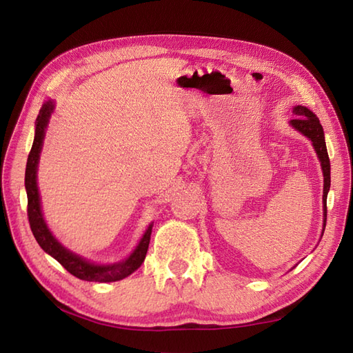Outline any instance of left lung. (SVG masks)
Returning <instances> with one entry per match:
<instances>
[{
    "mask_svg": "<svg viewBox=\"0 0 353 353\" xmlns=\"http://www.w3.org/2000/svg\"><path fill=\"white\" fill-rule=\"evenodd\" d=\"M292 114L296 115V118L291 119L290 124L312 142V145L316 148V153L321 163V170H323V177H325L323 179V232H325L326 214H327L326 199H327L329 188H331V162H329V156L326 150L323 127H321L316 114H312L308 108L294 106L292 108Z\"/></svg>",
    "mask_w": 353,
    "mask_h": 353,
    "instance_id": "obj_1",
    "label": "left lung"
}]
</instances>
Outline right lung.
Returning <instances> with one entry per match:
<instances>
[{
    "label": "right lung",
    "mask_w": 353,
    "mask_h": 353,
    "mask_svg": "<svg viewBox=\"0 0 353 353\" xmlns=\"http://www.w3.org/2000/svg\"><path fill=\"white\" fill-rule=\"evenodd\" d=\"M54 110V103L48 100L42 104L39 110V115L36 118V130H34V141L32 150H30L27 167H26V191H27V215L28 223L32 228L33 235L36 238L37 244L42 247L43 252H47L50 256L54 258L59 264L70 272L72 276L79 277L81 281L88 282H115L121 281L124 277L132 274L133 272L141 267L142 262L145 259V254L150 244V235H152L153 224L147 228L145 234L142 235L137 249L133 250L129 258L115 262V264L109 265H100L89 262L85 258L79 256V254L70 252L68 249L57 241L50 232L47 223L43 220L42 209H41V199H39V190H37L36 182V172H37V163H39V154L43 144L45 129H47L50 117Z\"/></svg>",
    "instance_id": "obj_1"
}]
</instances>
